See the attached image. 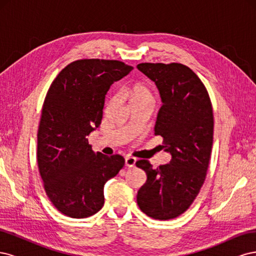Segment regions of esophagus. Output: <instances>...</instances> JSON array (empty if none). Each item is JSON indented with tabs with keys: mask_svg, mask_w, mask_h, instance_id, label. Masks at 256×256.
Segmentation results:
<instances>
[{
	"mask_svg": "<svg viewBox=\"0 0 256 256\" xmlns=\"http://www.w3.org/2000/svg\"><path fill=\"white\" fill-rule=\"evenodd\" d=\"M136 159L134 157H126L125 158V166L128 168H134L136 166Z\"/></svg>",
	"mask_w": 256,
	"mask_h": 256,
	"instance_id": "esophagus-1",
	"label": "esophagus"
}]
</instances>
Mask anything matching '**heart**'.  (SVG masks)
Here are the masks:
<instances>
[{"label": "heart", "instance_id": "heart-1", "mask_svg": "<svg viewBox=\"0 0 256 256\" xmlns=\"http://www.w3.org/2000/svg\"><path fill=\"white\" fill-rule=\"evenodd\" d=\"M130 100H140V99H152L150 90L145 88L144 85L138 84L131 88L128 92Z\"/></svg>", "mask_w": 256, "mask_h": 256}]
</instances>
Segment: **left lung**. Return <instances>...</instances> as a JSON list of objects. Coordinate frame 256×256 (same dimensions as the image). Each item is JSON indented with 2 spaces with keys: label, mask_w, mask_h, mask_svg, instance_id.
Masks as SVG:
<instances>
[{
  "label": "left lung",
  "mask_w": 256,
  "mask_h": 256,
  "mask_svg": "<svg viewBox=\"0 0 256 256\" xmlns=\"http://www.w3.org/2000/svg\"><path fill=\"white\" fill-rule=\"evenodd\" d=\"M136 67L159 90L162 106L154 136L164 138V148L171 154L170 164L157 168L148 160L136 161L147 175L136 202L152 219H174L190 207L206 178L214 138L210 98L198 76L182 64Z\"/></svg>",
  "instance_id": "1"
}]
</instances>
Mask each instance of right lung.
Masks as SVG:
<instances>
[{
    "mask_svg": "<svg viewBox=\"0 0 256 256\" xmlns=\"http://www.w3.org/2000/svg\"><path fill=\"white\" fill-rule=\"evenodd\" d=\"M134 67L120 60H79L47 92L37 134V162L48 198L70 218H88L104 204L106 182L125 164L120 154H95L88 136L102 120L111 85Z\"/></svg>",
    "mask_w": 256,
    "mask_h": 256,
    "instance_id": "right-lung-1",
    "label": "right lung"
}]
</instances>
